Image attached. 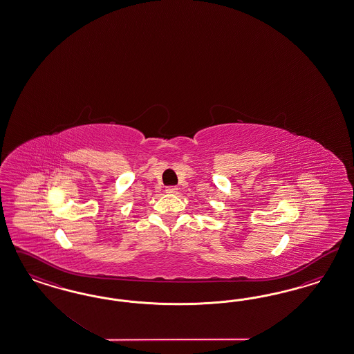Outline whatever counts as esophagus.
Listing matches in <instances>:
<instances>
[{
    "mask_svg": "<svg viewBox=\"0 0 354 354\" xmlns=\"http://www.w3.org/2000/svg\"><path fill=\"white\" fill-rule=\"evenodd\" d=\"M165 192L169 193V194H174V193L178 192V188L175 185H169L165 188Z\"/></svg>",
    "mask_w": 354,
    "mask_h": 354,
    "instance_id": "34e87169",
    "label": "esophagus"
}]
</instances>
